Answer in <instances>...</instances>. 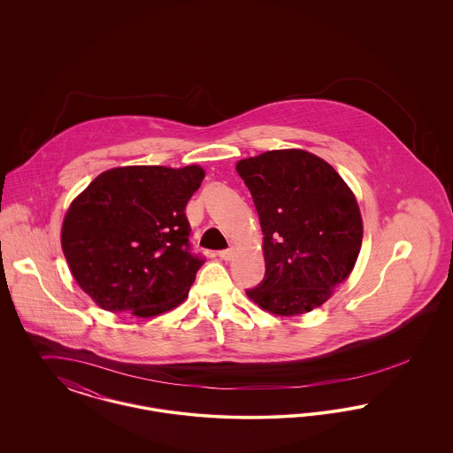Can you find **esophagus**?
<instances>
[{"instance_id": "1", "label": "esophagus", "mask_w": 453, "mask_h": 453, "mask_svg": "<svg viewBox=\"0 0 453 453\" xmlns=\"http://www.w3.org/2000/svg\"><path fill=\"white\" fill-rule=\"evenodd\" d=\"M233 255H234V248H227V250H220L219 251V258L226 259V261L233 258Z\"/></svg>"}]
</instances>
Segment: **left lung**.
<instances>
[{"label": "left lung", "instance_id": "1", "mask_svg": "<svg viewBox=\"0 0 453 453\" xmlns=\"http://www.w3.org/2000/svg\"><path fill=\"white\" fill-rule=\"evenodd\" d=\"M263 231L265 277L246 294L277 316L327 301L358 258L364 226L355 195L324 159L279 150L241 159Z\"/></svg>", "mask_w": 453, "mask_h": 453}]
</instances>
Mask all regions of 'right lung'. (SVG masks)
<instances>
[{"label":"right lung","mask_w":453,"mask_h":453,"mask_svg":"<svg viewBox=\"0 0 453 453\" xmlns=\"http://www.w3.org/2000/svg\"><path fill=\"white\" fill-rule=\"evenodd\" d=\"M203 176L200 166L113 168L71 203L63 251L102 309L151 318L187 299L205 259L192 251L185 207Z\"/></svg>","instance_id":"1"}]
</instances>
